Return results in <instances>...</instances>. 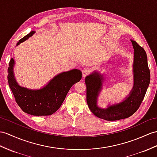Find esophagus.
<instances>
[{
    "label": "esophagus",
    "instance_id": "1",
    "mask_svg": "<svg viewBox=\"0 0 157 157\" xmlns=\"http://www.w3.org/2000/svg\"><path fill=\"white\" fill-rule=\"evenodd\" d=\"M82 77H85V76H86L90 73V70L88 69V68H84V69L82 71Z\"/></svg>",
    "mask_w": 157,
    "mask_h": 157
}]
</instances>
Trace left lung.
Segmentation results:
<instances>
[{
	"mask_svg": "<svg viewBox=\"0 0 157 157\" xmlns=\"http://www.w3.org/2000/svg\"><path fill=\"white\" fill-rule=\"evenodd\" d=\"M135 50L134 75L135 85L129 97L118 105L106 109L97 106V98L101 88L102 77L98 72H94L85 78L86 85V102L95 116L106 121H113L128 118L139 109L150 83L151 73L148 68L147 56L144 48L135 40H131Z\"/></svg>",
	"mask_w": 157,
	"mask_h": 157,
	"instance_id": "obj_1",
	"label": "left lung"
}]
</instances>
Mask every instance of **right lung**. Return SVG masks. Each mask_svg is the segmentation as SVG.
I'll use <instances>...</instances> for the list:
<instances>
[{
	"mask_svg": "<svg viewBox=\"0 0 157 157\" xmlns=\"http://www.w3.org/2000/svg\"><path fill=\"white\" fill-rule=\"evenodd\" d=\"M34 33V31H31L19 40L17 45ZM14 64L13 59H11L8 68L9 86L17 105L25 113L34 116H48L55 113L62 105L71 86L82 78L81 71L73 69L56 76L42 89L29 90L21 87L15 81L13 71Z\"/></svg>",
	"mask_w": 157,
	"mask_h": 157,
	"instance_id": "right-lung-1",
	"label": "right lung"
}]
</instances>
